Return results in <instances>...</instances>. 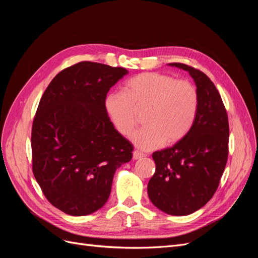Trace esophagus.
Here are the masks:
<instances>
[{"label": "esophagus", "mask_w": 258, "mask_h": 258, "mask_svg": "<svg viewBox=\"0 0 258 258\" xmlns=\"http://www.w3.org/2000/svg\"><path fill=\"white\" fill-rule=\"evenodd\" d=\"M143 157H144V155L142 153H140L138 151L134 152V160H139V159H141Z\"/></svg>", "instance_id": "34e87169"}]
</instances>
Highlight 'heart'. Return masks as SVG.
<instances>
[{"label":"heart","instance_id":"1","mask_svg":"<svg viewBox=\"0 0 258 258\" xmlns=\"http://www.w3.org/2000/svg\"><path fill=\"white\" fill-rule=\"evenodd\" d=\"M198 106V91L191 83L158 72L132 77L124 91L108 93L104 100L107 116L122 136H129L136 127L137 111L146 110L145 126L131 137L142 151L181 141L192 126Z\"/></svg>","mask_w":258,"mask_h":258}]
</instances>
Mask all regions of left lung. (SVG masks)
I'll return each mask as SVG.
<instances>
[{"label":"left lung","instance_id":"left-lung-1","mask_svg":"<svg viewBox=\"0 0 258 258\" xmlns=\"http://www.w3.org/2000/svg\"><path fill=\"white\" fill-rule=\"evenodd\" d=\"M168 66L189 73L196 84L199 106L181 141L153 153L156 171L147 194L162 212L184 216L206 206L217 189L228 157L229 124L220 93L204 72L183 63Z\"/></svg>","mask_w":258,"mask_h":258}]
</instances>
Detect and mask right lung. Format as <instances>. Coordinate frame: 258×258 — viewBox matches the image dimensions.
<instances>
[{"mask_svg":"<svg viewBox=\"0 0 258 258\" xmlns=\"http://www.w3.org/2000/svg\"><path fill=\"white\" fill-rule=\"evenodd\" d=\"M128 74L123 68L80 62L53 77L33 120L32 166L50 204L84 216L110 197L115 171L132 158L134 146L104 108L108 90Z\"/></svg>","mask_w":258,"mask_h":258,"instance_id":"add662e5","label":"right lung"}]
</instances>
